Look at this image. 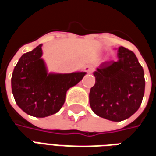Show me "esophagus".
<instances>
[{
  "instance_id": "obj_1",
  "label": "esophagus",
  "mask_w": 156,
  "mask_h": 156,
  "mask_svg": "<svg viewBox=\"0 0 156 156\" xmlns=\"http://www.w3.org/2000/svg\"><path fill=\"white\" fill-rule=\"evenodd\" d=\"M84 71L86 73H91L92 72L94 71V68L92 66H90V65H87V66L84 67Z\"/></svg>"
}]
</instances>
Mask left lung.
Returning a JSON list of instances; mask_svg holds the SVG:
<instances>
[{
  "instance_id": "obj_1",
  "label": "left lung",
  "mask_w": 156,
  "mask_h": 156,
  "mask_svg": "<svg viewBox=\"0 0 156 156\" xmlns=\"http://www.w3.org/2000/svg\"><path fill=\"white\" fill-rule=\"evenodd\" d=\"M116 61L105 62L94 72L95 84L89 93V104L95 115L119 122L134 115L144 94V70L134 52L118 48Z\"/></svg>"
}]
</instances>
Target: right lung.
Instances as JSON below:
<instances>
[{
    "label": "right lung",
    "mask_w": 156,
    "mask_h": 156,
    "mask_svg": "<svg viewBox=\"0 0 156 156\" xmlns=\"http://www.w3.org/2000/svg\"><path fill=\"white\" fill-rule=\"evenodd\" d=\"M42 44L22 55L13 70L12 90L16 105L26 114L44 118L58 113L68 89L78 84L85 72L48 73L41 58Z\"/></svg>",
    "instance_id": "obj_1"
}]
</instances>
